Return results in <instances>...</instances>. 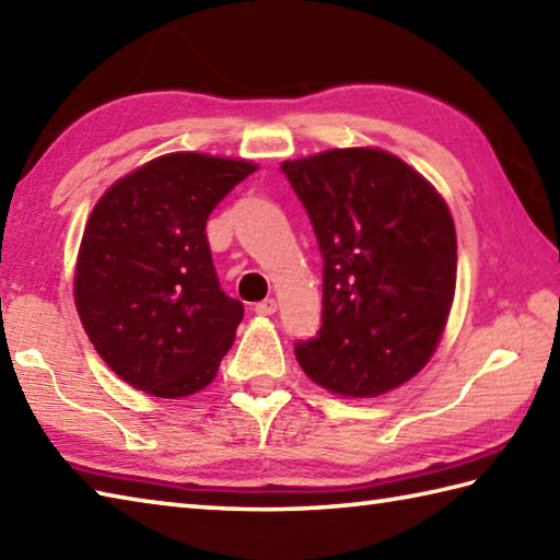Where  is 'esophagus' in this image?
Returning a JSON list of instances; mask_svg holds the SVG:
<instances>
[{"instance_id": "34e87169", "label": "esophagus", "mask_w": 560, "mask_h": 560, "mask_svg": "<svg viewBox=\"0 0 560 560\" xmlns=\"http://www.w3.org/2000/svg\"><path fill=\"white\" fill-rule=\"evenodd\" d=\"M276 312H278V302L272 300V298L256 304V314H260V316H270V314H276Z\"/></svg>"}]
</instances>
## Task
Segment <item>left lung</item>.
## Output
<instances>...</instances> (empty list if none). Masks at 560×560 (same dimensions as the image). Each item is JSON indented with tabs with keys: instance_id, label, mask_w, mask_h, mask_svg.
I'll list each match as a JSON object with an SVG mask.
<instances>
[{
	"instance_id": "left-lung-1",
	"label": "left lung",
	"mask_w": 560,
	"mask_h": 560,
	"mask_svg": "<svg viewBox=\"0 0 560 560\" xmlns=\"http://www.w3.org/2000/svg\"><path fill=\"white\" fill-rule=\"evenodd\" d=\"M280 171L324 258L322 329L294 343L302 371L343 397L407 383L434 353L456 290L444 199L397 155L334 149Z\"/></svg>"
}]
</instances>
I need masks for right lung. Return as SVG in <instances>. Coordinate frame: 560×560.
<instances>
[{"label": "right lung", "instance_id": "obj_1", "mask_svg": "<svg viewBox=\"0 0 560 560\" xmlns=\"http://www.w3.org/2000/svg\"><path fill=\"white\" fill-rule=\"evenodd\" d=\"M256 165L171 153L114 183L80 244L75 304L112 371L153 397H187L217 377L244 304L219 288L207 219Z\"/></svg>", "mask_w": 560, "mask_h": 560}]
</instances>
